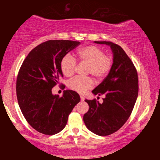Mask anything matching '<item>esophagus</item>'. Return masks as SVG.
Masks as SVG:
<instances>
[{"instance_id":"34e87169","label":"esophagus","mask_w":160,"mask_h":160,"mask_svg":"<svg viewBox=\"0 0 160 160\" xmlns=\"http://www.w3.org/2000/svg\"><path fill=\"white\" fill-rule=\"evenodd\" d=\"M80 99H81V101L83 102L84 100H85V97H84L82 96V95H80Z\"/></svg>"}]
</instances>
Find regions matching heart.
<instances>
[{
    "label": "heart",
    "instance_id": "heart-1",
    "mask_svg": "<svg viewBox=\"0 0 160 160\" xmlns=\"http://www.w3.org/2000/svg\"><path fill=\"white\" fill-rule=\"evenodd\" d=\"M78 60L81 63L88 65L87 74L92 75L97 80H102L110 72L113 66L112 56L105 55L104 51L97 46L90 45L80 48L78 51ZM77 66L75 59L66 54L61 59L60 67L62 72L66 77L74 75ZM94 82L91 78L76 77L69 81L70 90L83 94L93 88Z\"/></svg>",
    "mask_w": 160,
    "mask_h": 160
}]
</instances>
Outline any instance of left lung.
Returning <instances> with one entry per match:
<instances>
[{
  "label": "left lung",
  "mask_w": 160,
  "mask_h": 160,
  "mask_svg": "<svg viewBox=\"0 0 160 160\" xmlns=\"http://www.w3.org/2000/svg\"><path fill=\"white\" fill-rule=\"evenodd\" d=\"M110 46L113 66L104 80L94 89L95 95H104L103 103L95 99H85L88 112L83 121L90 131L101 136L117 131L131 116L138 94V77L136 68L120 46L111 42H94Z\"/></svg>",
  "instance_id": "8db88e82"
}]
</instances>
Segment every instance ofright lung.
<instances>
[{
	"label": "right lung",
	"instance_id": "right-lung-1",
	"mask_svg": "<svg viewBox=\"0 0 160 160\" xmlns=\"http://www.w3.org/2000/svg\"><path fill=\"white\" fill-rule=\"evenodd\" d=\"M80 44L70 40H48L34 48L18 72L16 93L24 117L41 133L52 135L66 126L72 109L80 101L76 92L65 90L61 97L51 90L63 77L60 63Z\"/></svg>",
	"mask_w": 160,
	"mask_h": 160
}]
</instances>
